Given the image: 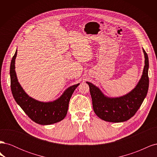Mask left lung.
<instances>
[{"label":"left lung","mask_w":157,"mask_h":157,"mask_svg":"<svg viewBox=\"0 0 157 157\" xmlns=\"http://www.w3.org/2000/svg\"><path fill=\"white\" fill-rule=\"evenodd\" d=\"M143 51L145 56L143 75L136 86L126 95L119 98H108L93 84L86 82L94 111L99 118L111 122H124L134 116L141 105L149 89V58L144 49Z\"/></svg>","instance_id":"1"}]
</instances>
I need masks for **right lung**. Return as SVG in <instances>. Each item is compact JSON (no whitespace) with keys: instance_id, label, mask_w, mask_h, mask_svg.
<instances>
[{"instance_id":"1","label":"right lung","mask_w":157,"mask_h":157,"mask_svg":"<svg viewBox=\"0 0 157 157\" xmlns=\"http://www.w3.org/2000/svg\"><path fill=\"white\" fill-rule=\"evenodd\" d=\"M17 50L10 63V86L13 97L26 115L37 124L48 125L62 121L67 113L69 103L77 84L69 87L56 100L41 102L29 97L18 82L15 71V59Z\"/></svg>"}]
</instances>
